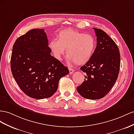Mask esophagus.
<instances>
[{"label":"esophagus","instance_id":"1","mask_svg":"<svg viewBox=\"0 0 134 134\" xmlns=\"http://www.w3.org/2000/svg\"><path fill=\"white\" fill-rule=\"evenodd\" d=\"M68 70H69V71H70V74H73V73H74V69H72V68H71V67H68Z\"/></svg>","mask_w":134,"mask_h":134}]
</instances>
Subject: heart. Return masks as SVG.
Returning <instances> with one entry per match:
<instances>
[{"label": "heart", "mask_w": 134, "mask_h": 134, "mask_svg": "<svg viewBox=\"0 0 134 134\" xmlns=\"http://www.w3.org/2000/svg\"><path fill=\"white\" fill-rule=\"evenodd\" d=\"M52 54L58 60H62L66 52L67 58L77 64H83L91 59L96 48L94 37L89 34L74 30H64L49 43Z\"/></svg>", "instance_id": "obj_1"}]
</instances>
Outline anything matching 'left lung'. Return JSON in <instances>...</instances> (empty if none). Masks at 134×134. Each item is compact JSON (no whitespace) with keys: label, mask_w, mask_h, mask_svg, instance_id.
Returning a JSON list of instances; mask_svg holds the SVG:
<instances>
[{"label":"left lung","mask_w":134,"mask_h":134,"mask_svg":"<svg viewBox=\"0 0 134 134\" xmlns=\"http://www.w3.org/2000/svg\"><path fill=\"white\" fill-rule=\"evenodd\" d=\"M97 36V47L91 59L80 69L86 75L77 87L78 93L88 99L104 97L114 86L120 68V54L116 44L105 32L93 28Z\"/></svg>","instance_id":"obj_1"}]
</instances>
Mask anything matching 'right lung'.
<instances>
[{"label":"right lung","instance_id":"add662e5","mask_svg":"<svg viewBox=\"0 0 134 134\" xmlns=\"http://www.w3.org/2000/svg\"><path fill=\"white\" fill-rule=\"evenodd\" d=\"M51 53L44 29L30 30L13 46L11 71L22 91L32 98L51 97L60 79L69 74L68 68Z\"/></svg>","mask_w":134,"mask_h":134}]
</instances>
